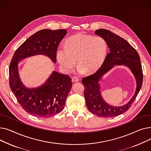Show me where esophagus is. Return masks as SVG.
I'll list each match as a JSON object with an SVG mask.
<instances>
[{
	"label": "esophagus",
	"instance_id": "1",
	"mask_svg": "<svg viewBox=\"0 0 151 151\" xmlns=\"http://www.w3.org/2000/svg\"><path fill=\"white\" fill-rule=\"evenodd\" d=\"M71 81H72V82L73 83H75V82H78V81H79V79H78V78H77V77H72L71 78Z\"/></svg>",
	"mask_w": 151,
	"mask_h": 151
}]
</instances>
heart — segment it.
Returning a JSON list of instances; mask_svg holds the SVG:
<instances>
[{
  "label": "heart",
  "instance_id": "obj_1",
  "mask_svg": "<svg viewBox=\"0 0 151 151\" xmlns=\"http://www.w3.org/2000/svg\"><path fill=\"white\" fill-rule=\"evenodd\" d=\"M108 51L105 40L100 36L76 34L68 38L65 47H59L56 59L64 73H70L76 64L78 71L92 73L97 71L104 63Z\"/></svg>",
  "mask_w": 151,
  "mask_h": 151
}]
</instances>
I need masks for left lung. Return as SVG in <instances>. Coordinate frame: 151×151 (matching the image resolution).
Returning <instances> with one entry per match:
<instances>
[{"instance_id": "8db88e82", "label": "left lung", "mask_w": 151, "mask_h": 151, "mask_svg": "<svg viewBox=\"0 0 151 151\" xmlns=\"http://www.w3.org/2000/svg\"><path fill=\"white\" fill-rule=\"evenodd\" d=\"M95 34L104 38L109 49L101 67L94 74L82 80L84 87L86 104L90 111L100 117H111L120 115L127 111L135 100L142 84V71L140 58L137 51L125 39L104 29L95 31ZM116 65L127 67L136 81V90L133 97L122 106H112L102 98L100 82L104 75Z\"/></svg>"}]
</instances>
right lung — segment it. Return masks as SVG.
I'll use <instances>...</instances> for the list:
<instances>
[{
    "label": "right lung",
    "instance_id": "right-lung-1",
    "mask_svg": "<svg viewBox=\"0 0 151 151\" xmlns=\"http://www.w3.org/2000/svg\"><path fill=\"white\" fill-rule=\"evenodd\" d=\"M66 30L43 29L29 37L15 51L9 67L10 89L21 107L32 115L49 117L61 112L71 89L68 75L52 71L45 82L37 88L24 84L19 73L21 60L37 55L56 62V51Z\"/></svg>",
    "mask_w": 151,
    "mask_h": 151
}]
</instances>
